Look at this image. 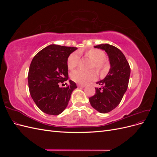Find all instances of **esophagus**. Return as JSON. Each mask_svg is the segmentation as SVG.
<instances>
[{
	"instance_id": "34e87169",
	"label": "esophagus",
	"mask_w": 157,
	"mask_h": 157,
	"mask_svg": "<svg viewBox=\"0 0 157 157\" xmlns=\"http://www.w3.org/2000/svg\"><path fill=\"white\" fill-rule=\"evenodd\" d=\"M78 88H84V84H77Z\"/></svg>"
}]
</instances>
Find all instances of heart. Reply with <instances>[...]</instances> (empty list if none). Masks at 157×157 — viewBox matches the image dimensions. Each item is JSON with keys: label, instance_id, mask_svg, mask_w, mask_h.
Masks as SVG:
<instances>
[{"label": "heart", "instance_id": "1", "mask_svg": "<svg viewBox=\"0 0 157 157\" xmlns=\"http://www.w3.org/2000/svg\"><path fill=\"white\" fill-rule=\"evenodd\" d=\"M84 53L88 58H89L93 63L91 65V69L95 68L98 71H103L107 67V63L105 61V54L100 50L92 48L86 52L79 50L77 52H73L67 59V67L69 70H74L79 62V54ZM96 74L94 71H90L88 72L77 70L71 74V78L74 82L78 84H85L88 82L92 81L96 79Z\"/></svg>", "mask_w": 157, "mask_h": 157}]
</instances>
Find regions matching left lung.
<instances>
[{
	"mask_svg": "<svg viewBox=\"0 0 157 157\" xmlns=\"http://www.w3.org/2000/svg\"><path fill=\"white\" fill-rule=\"evenodd\" d=\"M107 54L110 69L103 80L96 83V94L89 98L92 107L101 113H107L117 107L126 92L129 82L130 67L126 57L117 47L109 44L95 46Z\"/></svg>",
	"mask_w": 157,
	"mask_h": 157,
	"instance_id": "left-lung-1",
	"label": "left lung"
}]
</instances>
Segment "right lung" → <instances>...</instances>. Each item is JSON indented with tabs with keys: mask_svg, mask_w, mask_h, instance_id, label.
<instances>
[{
	"mask_svg": "<svg viewBox=\"0 0 157 157\" xmlns=\"http://www.w3.org/2000/svg\"><path fill=\"white\" fill-rule=\"evenodd\" d=\"M77 49L51 44L33 58L28 74V84L33 101L44 113L59 115L67 107L71 94L77 88L72 80H69V85L66 88L59 86V82L69 78L67 59Z\"/></svg>",
	"mask_w": 157,
	"mask_h": 157,
	"instance_id": "add662e5",
	"label": "right lung"
}]
</instances>
